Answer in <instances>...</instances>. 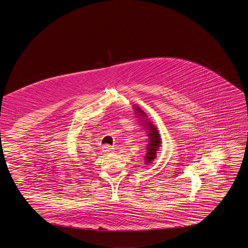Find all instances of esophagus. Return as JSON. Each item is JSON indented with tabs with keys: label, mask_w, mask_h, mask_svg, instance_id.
<instances>
[{
	"label": "esophagus",
	"mask_w": 248,
	"mask_h": 248,
	"mask_svg": "<svg viewBox=\"0 0 248 248\" xmlns=\"http://www.w3.org/2000/svg\"><path fill=\"white\" fill-rule=\"evenodd\" d=\"M102 150L105 154H110L113 151V148H111L110 145H105V146H103Z\"/></svg>",
	"instance_id": "obj_1"
}]
</instances>
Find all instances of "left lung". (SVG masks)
Instances as JSON below:
<instances>
[{"label": "left lung", "mask_w": 248, "mask_h": 248, "mask_svg": "<svg viewBox=\"0 0 248 248\" xmlns=\"http://www.w3.org/2000/svg\"><path fill=\"white\" fill-rule=\"evenodd\" d=\"M134 114L137 118H139L140 124L146 129L147 132V144L145 147L146 153L144 156V165H150L157 157V152L160 147H162V138L159 133L157 126L149 120L147 115L140 109L139 106L133 105Z\"/></svg>", "instance_id": "1"}]
</instances>
